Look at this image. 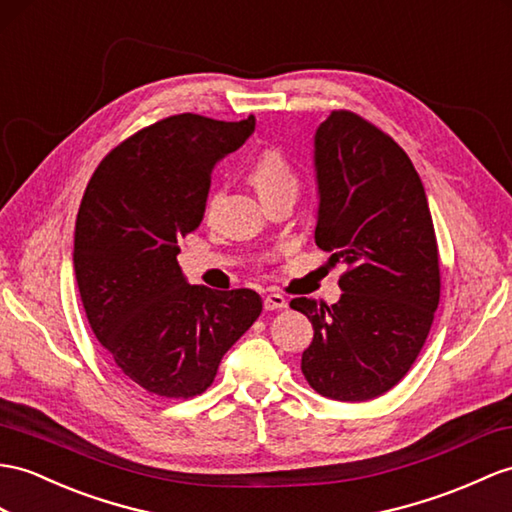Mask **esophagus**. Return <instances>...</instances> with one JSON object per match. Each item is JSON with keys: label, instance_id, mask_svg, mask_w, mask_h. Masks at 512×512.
<instances>
[{"label": "esophagus", "instance_id": "34e87169", "mask_svg": "<svg viewBox=\"0 0 512 512\" xmlns=\"http://www.w3.org/2000/svg\"><path fill=\"white\" fill-rule=\"evenodd\" d=\"M263 304H265V310H282V308L289 306V302H286V299H284L280 293L267 295Z\"/></svg>", "mask_w": 512, "mask_h": 512}]
</instances>
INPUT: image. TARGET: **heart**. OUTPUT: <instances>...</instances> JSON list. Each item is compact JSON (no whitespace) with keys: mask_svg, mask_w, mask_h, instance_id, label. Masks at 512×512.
Returning a JSON list of instances; mask_svg holds the SVG:
<instances>
[{"mask_svg":"<svg viewBox=\"0 0 512 512\" xmlns=\"http://www.w3.org/2000/svg\"><path fill=\"white\" fill-rule=\"evenodd\" d=\"M249 180L256 186L263 202L284 191H297L295 173L276 147H267L254 158L252 167H249Z\"/></svg>","mask_w":512,"mask_h":512,"instance_id":"heart-1","label":"heart"}]
</instances>
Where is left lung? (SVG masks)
Instances as JSON below:
<instances>
[{
    "mask_svg": "<svg viewBox=\"0 0 512 512\" xmlns=\"http://www.w3.org/2000/svg\"><path fill=\"white\" fill-rule=\"evenodd\" d=\"M315 167V243L347 269L336 304L291 299L315 330L302 373L323 397L367 402L406 376L428 339L439 245L413 162L371 121L332 110L315 134Z\"/></svg>",
    "mask_w": 512,
    "mask_h": 512,
    "instance_id": "obj_1",
    "label": "left lung"
}]
</instances>
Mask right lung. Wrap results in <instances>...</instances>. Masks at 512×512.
<instances>
[{"mask_svg":"<svg viewBox=\"0 0 512 512\" xmlns=\"http://www.w3.org/2000/svg\"><path fill=\"white\" fill-rule=\"evenodd\" d=\"M254 126V115L160 119L112 149L84 191L73 243L84 313L112 363L152 395L204 393L263 310L256 291L191 286L178 265V241L204 219L215 162Z\"/></svg>","mask_w":512,"mask_h":512,"instance_id":"right-lung-1","label":"right lung"}]
</instances>
